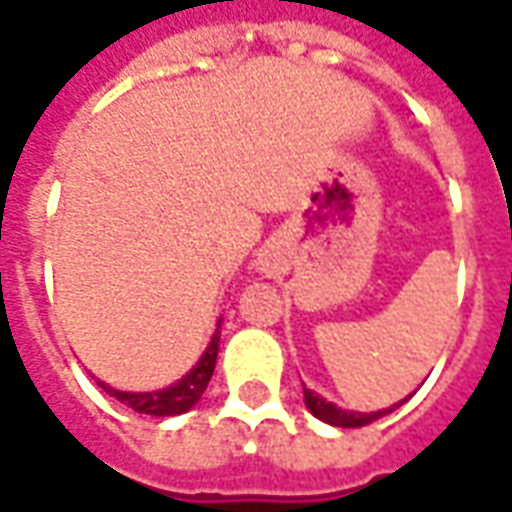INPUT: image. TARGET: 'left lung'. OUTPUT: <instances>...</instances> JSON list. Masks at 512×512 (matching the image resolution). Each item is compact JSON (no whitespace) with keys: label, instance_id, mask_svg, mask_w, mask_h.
<instances>
[{"label":"left lung","instance_id":"1","mask_svg":"<svg viewBox=\"0 0 512 512\" xmlns=\"http://www.w3.org/2000/svg\"><path fill=\"white\" fill-rule=\"evenodd\" d=\"M303 401H306V407H309V412L315 415V418H320V421H326V424L331 426H343V429H354V426H365L370 424V421H376V418H382V415H387V412L393 410H382V412H345L340 410V407H334L331 401H326V398H320L317 393H312V390H303Z\"/></svg>","mask_w":512,"mask_h":512}]
</instances>
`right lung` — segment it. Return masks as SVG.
<instances>
[{"mask_svg": "<svg viewBox=\"0 0 512 512\" xmlns=\"http://www.w3.org/2000/svg\"><path fill=\"white\" fill-rule=\"evenodd\" d=\"M217 348H220V337L214 334L211 345L206 348V354L200 357L195 368L183 376L181 382H175L167 390H155V393H119L114 387L102 384L100 387L105 393H111L119 398L122 404H128L130 410L144 412V415H158V418H167V415H181V412L192 410L197 404V398L206 393V387L211 382V373L217 365Z\"/></svg>", "mask_w": 512, "mask_h": 512, "instance_id": "1", "label": "right lung"}]
</instances>
